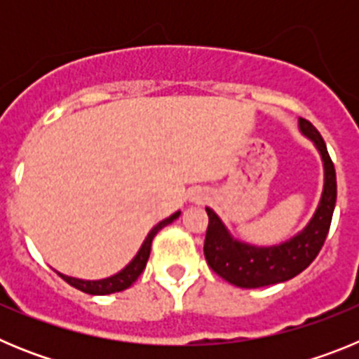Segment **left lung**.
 <instances>
[{
    "label": "left lung",
    "mask_w": 359,
    "mask_h": 359,
    "mask_svg": "<svg viewBox=\"0 0 359 359\" xmlns=\"http://www.w3.org/2000/svg\"><path fill=\"white\" fill-rule=\"evenodd\" d=\"M298 129L313 142L323 163V190L309 223L297 236L273 246H255L231 236L217 214L207 208L208 228L205 259L219 277L237 287H262L286 282L302 273L322 250L336 205V172L325 142L306 118H298Z\"/></svg>",
    "instance_id": "8db88e82"
}]
</instances>
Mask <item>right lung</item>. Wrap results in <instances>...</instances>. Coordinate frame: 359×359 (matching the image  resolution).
Instances as JSON below:
<instances>
[{
    "label": "right lung",
    "instance_id": "1",
    "mask_svg": "<svg viewBox=\"0 0 359 359\" xmlns=\"http://www.w3.org/2000/svg\"><path fill=\"white\" fill-rule=\"evenodd\" d=\"M180 214H182V212H176V214H172L170 217L163 219V221H160L156 226L152 228V230L147 233V237H145L144 243H142L140 250H138V253L135 255V259H133V261L129 262V264L126 266L122 271H118V273L111 275V277H107V278H100V280H82V278H75V277H68V275H62V273H59V271H57V275H59L61 278H65L69 286L77 287V290L84 291V293H90V294H111V293H118V291L128 290V287L131 286L136 278L140 277L142 271L145 269V264H147V261H149V253H151V244H152V239H154V236H156L161 228L167 226V224L172 223L174 219L180 217Z\"/></svg>",
    "mask_w": 359,
    "mask_h": 359
}]
</instances>
